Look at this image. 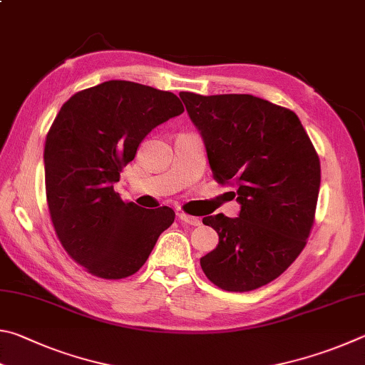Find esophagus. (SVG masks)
<instances>
[{"label":"esophagus","instance_id":"obj_1","mask_svg":"<svg viewBox=\"0 0 365 365\" xmlns=\"http://www.w3.org/2000/svg\"><path fill=\"white\" fill-rule=\"evenodd\" d=\"M178 218L181 220V222H186V225H190V226H200V220L195 218V216H190V215H187V213L179 212V213H178Z\"/></svg>","mask_w":365,"mask_h":365}]
</instances>
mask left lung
<instances>
[{
  "label": "left lung",
  "mask_w": 365,
  "mask_h": 365,
  "mask_svg": "<svg viewBox=\"0 0 365 365\" xmlns=\"http://www.w3.org/2000/svg\"><path fill=\"white\" fill-rule=\"evenodd\" d=\"M205 140L213 178L232 186L237 218L205 216L220 244L200 259L210 282L250 292L277 279L314 226L321 162L290 108L252 94L179 93Z\"/></svg>",
  "instance_id": "8db88e82"
}]
</instances>
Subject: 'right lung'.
Instances as JSON below:
<instances>
[{"label": "right lung", "mask_w": 365, "mask_h": 365, "mask_svg": "<svg viewBox=\"0 0 365 365\" xmlns=\"http://www.w3.org/2000/svg\"><path fill=\"white\" fill-rule=\"evenodd\" d=\"M184 112L176 94L110 80L75 93L44 143L46 200L57 239L85 271L125 279L175 221L168 207L123 202L113 184L153 128Z\"/></svg>", "instance_id": "add662e5"}]
</instances>
